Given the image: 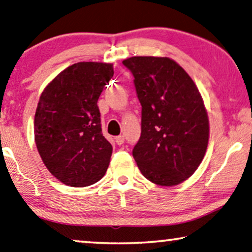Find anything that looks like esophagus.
Here are the masks:
<instances>
[{
    "label": "esophagus",
    "instance_id": "obj_1",
    "mask_svg": "<svg viewBox=\"0 0 252 252\" xmlns=\"http://www.w3.org/2000/svg\"><path fill=\"white\" fill-rule=\"evenodd\" d=\"M115 141L119 146H121V145L125 143V136H118L115 138Z\"/></svg>",
    "mask_w": 252,
    "mask_h": 252
}]
</instances>
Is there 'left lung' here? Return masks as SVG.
<instances>
[{"mask_svg": "<svg viewBox=\"0 0 252 252\" xmlns=\"http://www.w3.org/2000/svg\"><path fill=\"white\" fill-rule=\"evenodd\" d=\"M122 63L133 75L141 105L134 161L150 182L178 185L195 172L207 151L209 120L200 92L166 57H131Z\"/></svg>", "mask_w": 252, "mask_h": 252, "instance_id": "1", "label": "left lung"}]
</instances>
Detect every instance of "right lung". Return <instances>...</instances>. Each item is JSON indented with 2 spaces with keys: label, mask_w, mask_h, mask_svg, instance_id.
Listing matches in <instances>:
<instances>
[{
  "label": "right lung",
  "mask_w": 252,
  "mask_h": 252,
  "mask_svg": "<svg viewBox=\"0 0 252 252\" xmlns=\"http://www.w3.org/2000/svg\"><path fill=\"white\" fill-rule=\"evenodd\" d=\"M113 75L111 63H77L42 92L34 120L35 143L49 171L65 185L90 186L108 168L113 147L101 132L97 101Z\"/></svg>",
  "instance_id": "right-lung-1"
}]
</instances>
